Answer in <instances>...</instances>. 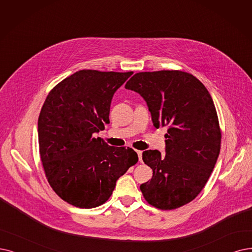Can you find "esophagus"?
<instances>
[{
	"label": "esophagus",
	"mask_w": 252,
	"mask_h": 252,
	"mask_svg": "<svg viewBox=\"0 0 252 252\" xmlns=\"http://www.w3.org/2000/svg\"><path fill=\"white\" fill-rule=\"evenodd\" d=\"M136 153H137V155H138V159H139V161L140 162H142V156H143V151H136Z\"/></svg>",
	"instance_id": "obj_1"
}]
</instances>
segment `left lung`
I'll return each instance as SVG.
<instances>
[{
  "label": "left lung",
  "instance_id": "obj_1",
  "mask_svg": "<svg viewBox=\"0 0 252 252\" xmlns=\"http://www.w3.org/2000/svg\"><path fill=\"white\" fill-rule=\"evenodd\" d=\"M125 88L147 102L156 128L167 126L165 154L143 153L153 177L140 185L147 202L161 210L182 207L194 199L213 172L221 132L213 99L192 74L179 70L139 72Z\"/></svg>",
  "mask_w": 252,
  "mask_h": 252
}]
</instances>
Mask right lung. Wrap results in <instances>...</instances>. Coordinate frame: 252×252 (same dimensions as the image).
<instances>
[{"label": "right lung", "instance_id": "right-lung-1", "mask_svg": "<svg viewBox=\"0 0 252 252\" xmlns=\"http://www.w3.org/2000/svg\"><path fill=\"white\" fill-rule=\"evenodd\" d=\"M132 73L79 70L45 99L38 119L40 157L49 185L70 205L104 204L117 180L138 161L131 148L93 136L109 124L113 96Z\"/></svg>", "mask_w": 252, "mask_h": 252}]
</instances>
